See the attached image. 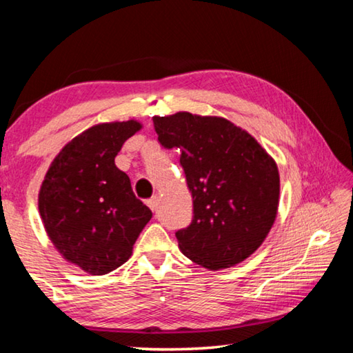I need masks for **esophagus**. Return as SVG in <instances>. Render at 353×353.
Returning a JSON list of instances; mask_svg holds the SVG:
<instances>
[{"instance_id":"1","label":"esophagus","mask_w":353,"mask_h":353,"mask_svg":"<svg viewBox=\"0 0 353 353\" xmlns=\"http://www.w3.org/2000/svg\"><path fill=\"white\" fill-rule=\"evenodd\" d=\"M146 204H148V207H149V208H151V210L154 212V210H155V208H157V204H159V199H157V198H155V196H152V198H151V199H148V201H146Z\"/></svg>"}]
</instances>
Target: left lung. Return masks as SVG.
Masks as SVG:
<instances>
[{
  "instance_id": "left-lung-1",
  "label": "left lung",
  "mask_w": 353,
  "mask_h": 353,
  "mask_svg": "<svg viewBox=\"0 0 353 353\" xmlns=\"http://www.w3.org/2000/svg\"><path fill=\"white\" fill-rule=\"evenodd\" d=\"M160 145L181 151L193 219L176 232L191 261L216 271L252 255L277 216V165L259 141L225 118L179 112L154 117Z\"/></svg>"
}]
</instances>
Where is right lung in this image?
<instances>
[{"instance_id":"right-lung-1","label":"right lung","mask_w":353,"mask_h":353,"mask_svg":"<svg viewBox=\"0 0 353 353\" xmlns=\"http://www.w3.org/2000/svg\"><path fill=\"white\" fill-rule=\"evenodd\" d=\"M140 129L134 119L87 129L63 146L41 183L39 212L48 236L65 260L93 276L126 263L152 218L115 165L124 141Z\"/></svg>"}]
</instances>
